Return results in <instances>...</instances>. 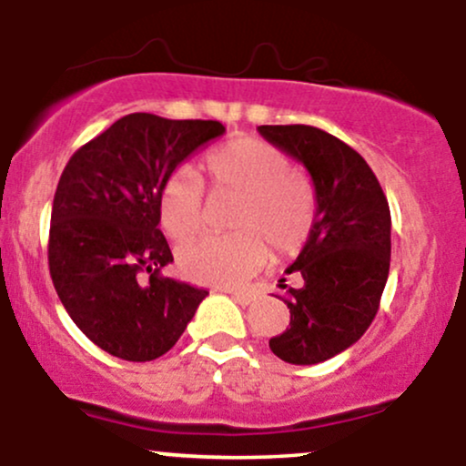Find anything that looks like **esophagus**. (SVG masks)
I'll use <instances>...</instances> for the list:
<instances>
[{"label":"esophagus","instance_id":"esophagus-1","mask_svg":"<svg viewBox=\"0 0 466 466\" xmlns=\"http://www.w3.org/2000/svg\"><path fill=\"white\" fill-rule=\"evenodd\" d=\"M229 293H232V298L240 304V307H249V304L256 302V293L251 291H229Z\"/></svg>","mask_w":466,"mask_h":466}]
</instances>
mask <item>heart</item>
<instances>
[{
    "label": "heart",
    "instance_id": "b5f03b06",
    "mask_svg": "<svg viewBox=\"0 0 466 466\" xmlns=\"http://www.w3.org/2000/svg\"><path fill=\"white\" fill-rule=\"evenodd\" d=\"M217 192L238 195L234 234H210L184 245L179 263L195 282L229 287L248 280L267 263V243L280 254L296 251L311 234L313 192L289 173V159L256 137L229 140L206 157ZM206 218V192L190 168H179L159 190V221L175 240L195 237Z\"/></svg>",
    "mask_w": 466,
    "mask_h": 466
}]
</instances>
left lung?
<instances>
[{
	"label": "left lung",
	"mask_w": 466,
	"mask_h": 466,
	"mask_svg": "<svg viewBox=\"0 0 466 466\" xmlns=\"http://www.w3.org/2000/svg\"><path fill=\"white\" fill-rule=\"evenodd\" d=\"M258 133L307 168L315 188L311 234L287 274L302 287L282 298L291 313L269 349L282 361L313 366L350 349L372 324L390 274V208L355 148L307 125H263Z\"/></svg>",
	"instance_id": "1"
}]
</instances>
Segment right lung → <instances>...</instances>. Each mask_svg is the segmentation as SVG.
<instances>
[{
	"label": "right lung",
	"mask_w": 466,
	"mask_h": 466,
	"mask_svg": "<svg viewBox=\"0 0 466 466\" xmlns=\"http://www.w3.org/2000/svg\"><path fill=\"white\" fill-rule=\"evenodd\" d=\"M217 120L129 114L69 157L52 206L47 263L63 307L98 349L153 361L177 344L206 289L164 278L159 190Z\"/></svg>",
	"instance_id": "obj_1"
}]
</instances>
